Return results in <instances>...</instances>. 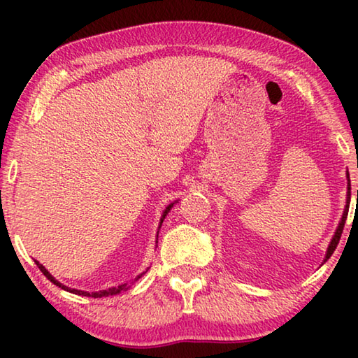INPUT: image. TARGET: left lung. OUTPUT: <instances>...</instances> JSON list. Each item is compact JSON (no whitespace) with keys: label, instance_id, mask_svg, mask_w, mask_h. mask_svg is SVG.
I'll use <instances>...</instances> for the list:
<instances>
[{"label":"left lung","instance_id":"8db88e82","mask_svg":"<svg viewBox=\"0 0 358 358\" xmlns=\"http://www.w3.org/2000/svg\"><path fill=\"white\" fill-rule=\"evenodd\" d=\"M349 203H350V180H349V173H348V202H346V208H344V213H343L341 221H339L336 232H335V235H333V238H331V241H330L329 250H327V254H325L324 262H327V260L330 259V256L333 254V251L336 250V246H338V243H339V238H341V234H343V229H344V222H346V217H348Z\"/></svg>","mask_w":358,"mask_h":358}]
</instances>
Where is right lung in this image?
Here are the masks:
<instances>
[{
  "mask_svg": "<svg viewBox=\"0 0 358 358\" xmlns=\"http://www.w3.org/2000/svg\"><path fill=\"white\" fill-rule=\"evenodd\" d=\"M177 202V201H175ZM173 202V203H175ZM173 203H171L169 205V207H166V210H164V213H162V217H161V224H162V221H164V217L167 216V213L169 211H171V208L173 207ZM161 224H159V227H161ZM36 262V265L39 266V270L42 271V273H44V276L47 278V280H50L53 284H57L58 287H62V289H64V290H68V292H71V294H76V295H82V296H93V299H101V296H108V295H117V294H120V292H123V290H126L128 289V284H121V286H118V287H110V289H107V290H99V292H85V290H78V289H71V287H68V286H64V284H62V282H58L55 278H53L50 273H48V271L45 270V266L42 265V264H39L38 260H34ZM145 273V271H143ZM142 273V275H143ZM142 275H138L137 278H136V281L138 280V278H141Z\"/></svg>",
  "mask_w": 358,
  "mask_h": 358,
  "instance_id": "obj_1",
  "label": "right lung"
}]
</instances>
